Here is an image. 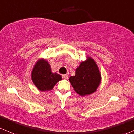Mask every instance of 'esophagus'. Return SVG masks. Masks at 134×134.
Listing matches in <instances>:
<instances>
[{"label":"esophagus","instance_id":"obj_1","mask_svg":"<svg viewBox=\"0 0 134 134\" xmlns=\"http://www.w3.org/2000/svg\"><path fill=\"white\" fill-rule=\"evenodd\" d=\"M62 76L64 80H66V79L68 78V75H62Z\"/></svg>","mask_w":134,"mask_h":134}]
</instances>
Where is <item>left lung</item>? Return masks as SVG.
Listing matches in <instances>:
<instances>
[{
	"mask_svg": "<svg viewBox=\"0 0 134 134\" xmlns=\"http://www.w3.org/2000/svg\"><path fill=\"white\" fill-rule=\"evenodd\" d=\"M100 80L98 67L91 57L81 63L80 66L76 70L75 76L69 78L75 91L82 96L95 92L99 85Z\"/></svg>",
	"mask_w": 134,
	"mask_h": 134,
	"instance_id": "obj_1",
	"label": "left lung"
}]
</instances>
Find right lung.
<instances>
[{
    "label": "right lung",
    "mask_w": 134,
    "mask_h": 134,
    "mask_svg": "<svg viewBox=\"0 0 134 134\" xmlns=\"http://www.w3.org/2000/svg\"><path fill=\"white\" fill-rule=\"evenodd\" d=\"M62 79L61 75L52 72L48 62L43 59L36 63L32 72L33 82L41 91L52 90Z\"/></svg>",
    "instance_id": "right-lung-1"
}]
</instances>
